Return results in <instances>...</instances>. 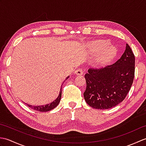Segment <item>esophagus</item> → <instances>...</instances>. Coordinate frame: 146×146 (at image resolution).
<instances>
[{
	"mask_svg": "<svg viewBox=\"0 0 146 146\" xmlns=\"http://www.w3.org/2000/svg\"><path fill=\"white\" fill-rule=\"evenodd\" d=\"M83 71L82 68H77V69L75 71V73L77 75H83Z\"/></svg>",
	"mask_w": 146,
	"mask_h": 146,
	"instance_id": "1",
	"label": "esophagus"
}]
</instances>
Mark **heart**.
<instances>
[{
    "mask_svg": "<svg viewBox=\"0 0 146 146\" xmlns=\"http://www.w3.org/2000/svg\"><path fill=\"white\" fill-rule=\"evenodd\" d=\"M110 42L107 40H98L90 44V49L94 53H100L98 61L105 63L110 61L117 54V49L113 46H110Z\"/></svg>",
    "mask_w": 146,
    "mask_h": 146,
    "instance_id": "1",
    "label": "heart"
}]
</instances>
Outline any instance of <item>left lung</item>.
Wrapping results in <instances>:
<instances>
[{"label":"left lung","mask_w":146,"mask_h":146,"mask_svg":"<svg viewBox=\"0 0 146 146\" xmlns=\"http://www.w3.org/2000/svg\"><path fill=\"white\" fill-rule=\"evenodd\" d=\"M135 75V56L126 44L115 63L104 68H90L85 78L86 104L96 109H108L122 102L131 89Z\"/></svg>","instance_id":"1"}]
</instances>
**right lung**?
<instances>
[{"instance_id": "right-lung-1", "label": "right lung", "mask_w": 146, "mask_h": 146, "mask_svg": "<svg viewBox=\"0 0 146 146\" xmlns=\"http://www.w3.org/2000/svg\"><path fill=\"white\" fill-rule=\"evenodd\" d=\"M68 77H67L66 80H67L68 78ZM61 92H62V86L61 87L60 94H59L58 97L56 99L54 102H51V104H47L46 105H40V106H33V105H29L27 104H27V105L29 107L31 108L32 109L36 110V111H44H44H48L49 110H51L52 109L56 107H57V105L59 104V103H60V100H61Z\"/></svg>"}]
</instances>
